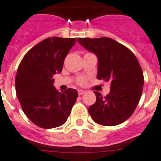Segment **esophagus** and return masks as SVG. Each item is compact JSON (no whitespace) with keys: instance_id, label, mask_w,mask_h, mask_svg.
I'll use <instances>...</instances> for the list:
<instances>
[{"instance_id":"esophagus-1","label":"esophagus","mask_w":161,"mask_h":161,"mask_svg":"<svg viewBox=\"0 0 161 161\" xmlns=\"http://www.w3.org/2000/svg\"><path fill=\"white\" fill-rule=\"evenodd\" d=\"M86 91L85 90H78V95H82L83 94H85Z\"/></svg>"}]
</instances>
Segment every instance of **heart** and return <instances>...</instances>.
<instances>
[{"label": "heart", "mask_w": 161, "mask_h": 161, "mask_svg": "<svg viewBox=\"0 0 161 161\" xmlns=\"http://www.w3.org/2000/svg\"><path fill=\"white\" fill-rule=\"evenodd\" d=\"M84 82H85V80H84L83 78H80V79L79 80V83L80 84H83Z\"/></svg>", "instance_id": "b5f03b06"}]
</instances>
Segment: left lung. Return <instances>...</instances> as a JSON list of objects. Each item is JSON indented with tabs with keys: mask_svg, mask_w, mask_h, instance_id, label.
<instances>
[{
	"mask_svg": "<svg viewBox=\"0 0 161 161\" xmlns=\"http://www.w3.org/2000/svg\"><path fill=\"white\" fill-rule=\"evenodd\" d=\"M98 58L97 78L110 80V92L103 97L95 91L96 101L89 114L98 124L115 126L131 117L140 101L144 76L139 62L127 47L112 38H77Z\"/></svg>",
	"mask_w": 161,
	"mask_h": 161,
	"instance_id": "obj_1",
	"label": "left lung"
}]
</instances>
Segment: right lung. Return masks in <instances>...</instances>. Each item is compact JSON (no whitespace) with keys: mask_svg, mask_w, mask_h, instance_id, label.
<instances>
[{"mask_svg":"<svg viewBox=\"0 0 161 161\" xmlns=\"http://www.w3.org/2000/svg\"><path fill=\"white\" fill-rule=\"evenodd\" d=\"M75 38L53 37L32 47L21 61L15 77V90L22 109L32 123L42 128L64 124L78 93L69 88L59 92L53 75L62 71L65 58Z\"/></svg>","mask_w":161,"mask_h":161,"instance_id":"1","label":"right lung"}]
</instances>
